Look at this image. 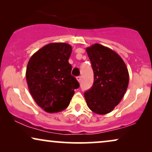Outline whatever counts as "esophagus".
<instances>
[{"instance_id": "34e87169", "label": "esophagus", "mask_w": 152, "mask_h": 152, "mask_svg": "<svg viewBox=\"0 0 152 152\" xmlns=\"http://www.w3.org/2000/svg\"><path fill=\"white\" fill-rule=\"evenodd\" d=\"M76 78H77V80H78V81L80 83V80H81V77H80V76H78V77Z\"/></svg>"}]
</instances>
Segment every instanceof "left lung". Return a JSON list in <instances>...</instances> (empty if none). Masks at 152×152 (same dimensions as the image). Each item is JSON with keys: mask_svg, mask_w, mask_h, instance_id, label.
Instances as JSON below:
<instances>
[{"mask_svg": "<svg viewBox=\"0 0 152 152\" xmlns=\"http://www.w3.org/2000/svg\"><path fill=\"white\" fill-rule=\"evenodd\" d=\"M86 51L94 72V83L84 96L92 112L106 115L124 96L129 81L128 69L116 52L99 44L86 48Z\"/></svg>", "mask_w": 152, "mask_h": 152, "instance_id": "obj_1", "label": "left lung"}]
</instances>
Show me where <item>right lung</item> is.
I'll return each instance as SVG.
<instances>
[{"label": "right lung", "mask_w": 152, "mask_h": 152, "mask_svg": "<svg viewBox=\"0 0 152 152\" xmlns=\"http://www.w3.org/2000/svg\"><path fill=\"white\" fill-rule=\"evenodd\" d=\"M72 48L66 43L46 44L30 58L26 68L28 89L38 106L46 112L64 110L79 83L72 76L68 60Z\"/></svg>", "instance_id": "obj_1"}]
</instances>
